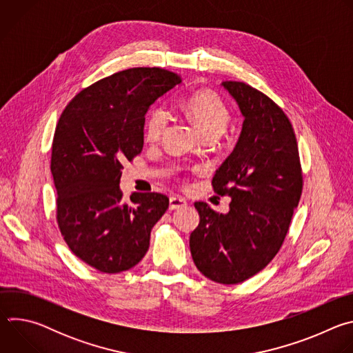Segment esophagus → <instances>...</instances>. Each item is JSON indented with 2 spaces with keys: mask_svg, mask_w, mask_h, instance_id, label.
Segmentation results:
<instances>
[{
  "mask_svg": "<svg viewBox=\"0 0 353 353\" xmlns=\"http://www.w3.org/2000/svg\"><path fill=\"white\" fill-rule=\"evenodd\" d=\"M185 205H187V201L184 198H181V196L173 195L169 199V208L170 210H180V208H184Z\"/></svg>",
  "mask_w": 353,
  "mask_h": 353,
  "instance_id": "1",
  "label": "esophagus"
}]
</instances>
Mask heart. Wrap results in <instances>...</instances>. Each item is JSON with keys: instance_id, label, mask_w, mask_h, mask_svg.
<instances>
[{"instance_id": "obj_1", "label": "heart", "mask_w": 353, "mask_h": 353, "mask_svg": "<svg viewBox=\"0 0 353 353\" xmlns=\"http://www.w3.org/2000/svg\"><path fill=\"white\" fill-rule=\"evenodd\" d=\"M183 113L191 120L201 135H221L230 120V113L223 100L214 92L203 90L190 96L181 103ZM169 123V114L162 108L149 112L145 123V138L149 142H157L162 138Z\"/></svg>"}]
</instances>
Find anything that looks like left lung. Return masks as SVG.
<instances>
[{
  "label": "left lung",
  "instance_id": "obj_1",
  "mask_svg": "<svg viewBox=\"0 0 353 353\" xmlns=\"http://www.w3.org/2000/svg\"><path fill=\"white\" fill-rule=\"evenodd\" d=\"M222 86L244 117L233 152L215 172L216 194L232 198L228 214L195 203L199 223L190 250L199 272L214 282H243L276 256L303 187L297 142L283 110L244 82Z\"/></svg>",
  "mask_w": 353,
  "mask_h": 353
}]
</instances>
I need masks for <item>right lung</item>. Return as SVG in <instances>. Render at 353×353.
Segmentation results:
<instances>
[{"label":"right lung","instance_id":"right-lung-1","mask_svg":"<svg viewBox=\"0 0 353 353\" xmlns=\"http://www.w3.org/2000/svg\"><path fill=\"white\" fill-rule=\"evenodd\" d=\"M180 77L162 68H130L81 90L56 127L52 174L57 222L72 253L105 274L137 265L150 230L169 208L159 192L123 203V163L141 154L145 114Z\"/></svg>","mask_w":353,"mask_h":353}]
</instances>
